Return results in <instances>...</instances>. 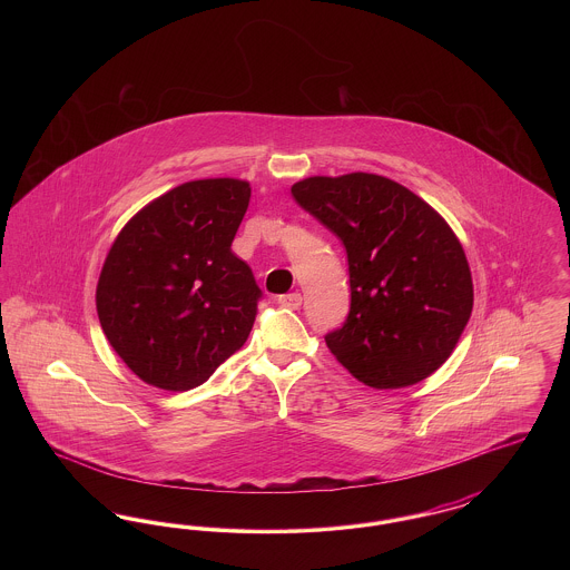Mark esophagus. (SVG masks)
<instances>
[{"label":"esophagus","instance_id":"34e87169","mask_svg":"<svg viewBox=\"0 0 570 570\" xmlns=\"http://www.w3.org/2000/svg\"><path fill=\"white\" fill-rule=\"evenodd\" d=\"M277 303L282 307H288V309H298L301 303H303V297H301V293H288V295H279Z\"/></svg>","mask_w":570,"mask_h":570}]
</instances>
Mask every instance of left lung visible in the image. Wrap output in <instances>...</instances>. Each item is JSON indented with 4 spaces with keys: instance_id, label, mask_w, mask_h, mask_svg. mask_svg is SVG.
<instances>
[{
    "instance_id": "8db88e82",
    "label": "left lung",
    "mask_w": 570,
    "mask_h": 570,
    "mask_svg": "<svg viewBox=\"0 0 570 570\" xmlns=\"http://www.w3.org/2000/svg\"><path fill=\"white\" fill-rule=\"evenodd\" d=\"M291 191L348 256L351 312L326 333L328 351L374 389L432 376L453 353L474 301L451 226L414 191L370 173L307 177Z\"/></svg>"
}]
</instances>
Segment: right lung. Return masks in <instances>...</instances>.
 Returning a JSON list of instances; mask_svg holds the SVG:
<instances>
[{
  "label": "right lung",
  "instance_id": "right-lung-1",
  "mask_svg": "<svg viewBox=\"0 0 570 570\" xmlns=\"http://www.w3.org/2000/svg\"><path fill=\"white\" fill-rule=\"evenodd\" d=\"M242 179H198L142 207L98 279V318L138 379L188 391L237 353L263 297L230 249L249 205Z\"/></svg>",
  "mask_w": 570,
  "mask_h": 570
}]
</instances>
